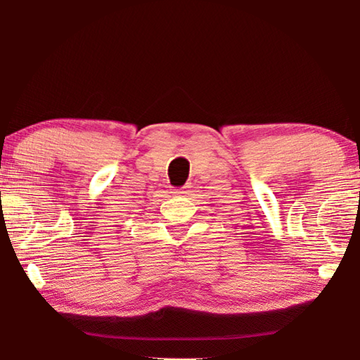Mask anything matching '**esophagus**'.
<instances>
[{"label":"esophagus","mask_w":360,"mask_h":360,"mask_svg":"<svg viewBox=\"0 0 360 360\" xmlns=\"http://www.w3.org/2000/svg\"><path fill=\"white\" fill-rule=\"evenodd\" d=\"M188 192H191V186H184V187H181V188H174L173 191V193L174 195H178V197H184V195H187Z\"/></svg>","instance_id":"esophagus-1"}]
</instances>
